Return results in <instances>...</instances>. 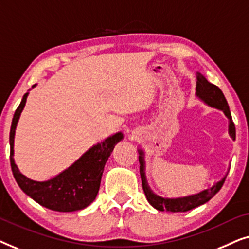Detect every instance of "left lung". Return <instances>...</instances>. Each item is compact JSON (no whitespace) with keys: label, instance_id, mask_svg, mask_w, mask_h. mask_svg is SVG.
I'll return each instance as SVG.
<instances>
[{"label":"left lung","instance_id":"obj_1","mask_svg":"<svg viewBox=\"0 0 249 249\" xmlns=\"http://www.w3.org/2000/svg\"><path fill=\"white\" fill-rule=\"evenodd\" d=\"M196 96L203 101L204 103L209 105L211 107L216 108V110L222 111L224 115L229 120V125H228V132L231 138L236 139V128H234V124L232 122V118H231L230 108L228 105V102L224 97L222 90L215 85L211 84L207 81L205 77L202 73H196ZM139 153V170H141V178H142V189H144L145 196L147 198L148 203L154 207V209L159 211H168V212H187L195 207H198L203 204L209 202V200L216 195L217 192L223 186L226 178L229 172L223 177L219 181L214 182L212 187L210 188L203 189L196 194H192V195H187L182 197H162L153 192L151 187L148 185L147 177H146V162H145V152L142 148H138Z\"/></svg>","mask_w":249,"mask_h":249}]
</instances>
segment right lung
<instances>
[{"label":"right lung","instance_id":"obj_1","mask_svg":"<svg viewBox=\"0 0 249 249\" xmlns=\"http://www.w3.org/2000/svg\"><path fill=\"white\" fill-rule=\"evenodd\" d=\"M35 86L34 85L33 88ZM29 90L23 95L21 103L16 110L10 129V163L13 177L23 193L46 209L57 212H74L86 209L96 198L105 163L114 146L124 139V132H115L103 142L93 145L69 168L53 178L45 181L30 179L20 171L15 161L16 129Z\"/></svg>","mask_w":249,"mask_h":249}]
</instances>
